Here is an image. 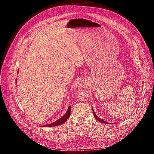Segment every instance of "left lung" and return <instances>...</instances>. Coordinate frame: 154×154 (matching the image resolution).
I'll use <instances>...</instances> for the list:
<instances>
[{
    "instance_id": "8db88e82",
    "label": "left lung",
    "mask_w": 154,
    "mask_h": 154,
    "mask_svg": "<svg viewBox=\"0 0 154 154\" xmlns=\"http://www.w3.org/2000/svg\"><path fill=\"white\" fill-rule=\"evenodd\" d=\"M92 111H93V115H94V116H95V118L97 119V120L98 122H101V123H108V122H107L104 121V120H102V119H100V118H98V116H97V115L96 114H95V111H94V110H93V107H92Z\"/></svg>"
}]
</instances>
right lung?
<instances>
[{"label":"right lung","mask_w":154,"mask_h":154,"mask_svg":"<svg viewBox=\"0 0 154 154\" xmlns=\"http://www.w3.org/2000/svg\"><path fill=\"white\" fill-rule=\"evenodd\" d=\"M16 82H17V79H16ZM70 112H71V106H69V107L68 108V110L66 112V113L64 114V115L61 118H59V120H56V122H53L52 123L48 124V125H43V126H41V127H55V126L61 125V124L64 123V122H65L68 120L69 116H70Z\"/></svg>","instance_id":"obj_1"}]
</instances>
